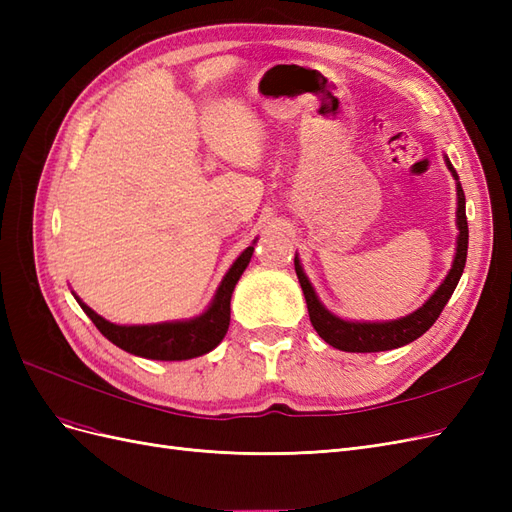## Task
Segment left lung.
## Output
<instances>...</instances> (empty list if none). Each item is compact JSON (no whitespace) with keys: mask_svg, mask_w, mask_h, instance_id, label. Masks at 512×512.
<instances>
[{"mask_svg":"<svg viewBox=\"0 0 512 512\" xmlns=\"http://www.w3.org/2000/svg\"><path fill=\"white\" fill-rule=\"evenodd\" d=\"M444 162H446V168L451 170L453 179L457 181V230L459 232H457L455 258H453L451 271L446 273L442 284L433 290L431 297L421 307L414 309L412 314L397 320H382V322H359V320H346V318L335 316L318 299L312 282L307 280V275L301 267L299 254H294V271H297L299 284L305 294L309 320H312L316 333L329 346L344 352H382V350L401 348L414 342V339L421 337L425 331H429L433 327V322L440 318L444 305L448 303V299H451V294L459 284V277L463 273V267H466V258H468L466 196H463L459 175L453 168L451 160L444 156Z\"/></svg>","mask_w":512,"mask_h":512,"instance_id":"obj_1","label":"left lung"}]
</instances>
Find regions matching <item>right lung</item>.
I'll use <instances>...</instances> for the list:
<instances>
[{
  "instance_id": "add662e5",
  "label": "right lung",
  "mask_w": 512,
  "mask_h": 512,
  "mask_svg": "<svg viewBox=\"0 0 512 512\" xmlns=\"http://www.w3.org/2000/svg\"><path fill=\"white\" fill-rule=\"evenodd\" d=\"M254 245L256 239L232 262L205 312L188 320H168L156 324H115L96 314L74 292L72 294L76 303L83 307V312L96 324L98 331L117 348L151 361L196 359V356L211 352L224 339L230 324L232 290H235L245 267L250 265Z\"/></svg>"
}]
</instances>
